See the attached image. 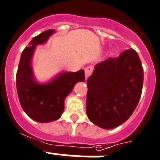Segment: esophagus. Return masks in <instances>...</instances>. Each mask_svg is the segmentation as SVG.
Returning a JSON list of instances; mask_svg holds the SVG:
<instances>
[{"instance_id": "obj_1", "label": "esophagus", "mask_w": 160, "mask_h": 160, "mask_svg": "<svg viewBox=\"0 0 160 160\" xmlns=\"http://www.w3.org/2000/svg\"><path fill=\"white\" fill-rule=\"evenodd\" d=\"M92 71H93V68L91 66L86 67L85 69V79H87V78L90 76V75L92 74Z\"/></svg>"}]
</instances>
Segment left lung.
I'll return each instance as SVG.
<instances>
[{
	"instance_id": "left-lung-1",
	"label": "left lung",
	"mask_w": 160,
	"mask_h": 160,
	"mask_svg": "<svg viewBox=\"0 0 160 160\" xmlns=\"http://www.w3.org/2000/svg\"><path fill=\"white\" fill-rule=\"evenodd\" d=\"M142 83V64L134 49L125 50L118 58H108L96 64L87 79L89 120L104 129L125 122L138 104Z\"/></svg>"
}]
</instances>
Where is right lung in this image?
Returning <instances> with one entry per match:
<instances>
[{"label":"right lung","mask_w":160,"mask_h":160,"mask_svg":"<svg viewBox=\"0 0 160 160\" xmlns=\"http://www.w3.org/2000/svg\"><path fill=\"white\" fill-rule=\"evenodd\" d=\"M55 32L53 29L34 37L21 55L16 83L21 106L26 114L38 122L58 120L64 109V100L77 82L85 80V71L62 72L46 84L35 80L32 59L37 45L47 42Z\"/></svg>","instance_id":"right-lung-1"}]
</instances>
